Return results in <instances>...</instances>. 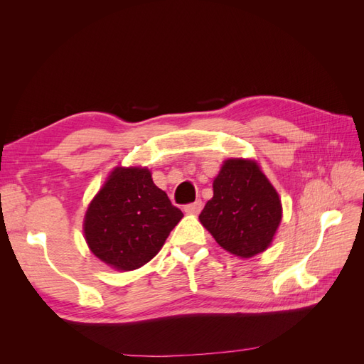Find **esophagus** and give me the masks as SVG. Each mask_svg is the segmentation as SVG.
<instances>
[{"mask_svg":"<svg viewBox=\"0 0 364 364\" xmlns=\"http://www.w3.org/2000/svg\"><path fill=\"white\" fill-rule=\"evenodd\" d=\"M200 209H202V200H196V202H193V203L185 205L183 211H185L186 214H199Z\"/></svg>","mask_w":364,"mask_h":364,"instance_id":"esophagus-1","label":"esophagus"}]
</instances>
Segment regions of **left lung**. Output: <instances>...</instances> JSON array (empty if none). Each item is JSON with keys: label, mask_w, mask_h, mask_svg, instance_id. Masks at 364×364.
Segmentation results:
<instances>
[{"label": "left lung", "mask_w": 364, "mask_h": 364, "mask_svg": "<svg viewBox=\"0 0 364 364\" xmlns=\"http://www.w3.org/2000/svg\"><path fill=\"white\" fill-rule=\"evenodd\" d=\"M213 188V199L199 220L217 243L240 258L266 250L281 223L282 206L259 165L250 159H228Z\"/></svg>", "instance_id": "1"}]
</instances>
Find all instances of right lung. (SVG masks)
Returning a JSON list of instances; mask_svg holds the SVG:
<instances>
[{
  "mask_svg": "<svg viewBox=\"0 0 364 364\" xmlns=\"http://www.w3.org/2000/svg\"><path fill=\"white\" fill-rule=\"evenodd\" d=\"M182 217L147 168L117 167L90 203L83 232L97 258L127 272L155 257Z\"/></svg>",
  "mask_w": 364,
  "mask_h": 364,
  "instance_id": "right-lung-1",
  "label": "right lung"
}]
</instances>
